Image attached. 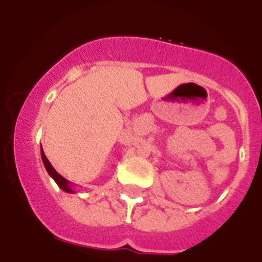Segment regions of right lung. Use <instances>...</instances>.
I'll return each instance as SVG.
<instances>
[{
	"label": "right lung",
	"instance_id": "right-lung-1",
	"mask_svg": "<svg viewBox=\"0 0 262 262\" xmlns=\"http://www.w3.org/2000/svg\"><path fill=\"white\" fill-rule=\"evenodd\" d=\"M40 154H41V160H43V164H45L46 170H47L48 174H50L51 177L55 180V182L57 184V186H59L61 190L66 191V193H75V190H73V186H75V185L72 184V182H69L68 180H66V178L62 177L61 174H59V173H57L56 170L53 169V166L51 165V163L48 161L47 157H46L45 152H43V148H41Z\"/></svg>",
	"mask_w": 262,
	"mask_h": 262
}]
</instances>
